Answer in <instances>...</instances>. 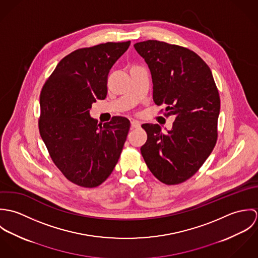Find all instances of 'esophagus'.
<instances>
[{
    "mask_svg": "<svg viewBox=\"0 0 258 258\" xmlns=\"http://www.w3.org/2000/svg\"><path fill=\"white\" fill-rule=\"evenodd\" d=\"M131 126H132V128H139L141 126V123L137 120H132L131 121Z\"/></svg>",
    "mask_w": 258,
    "mask_h": 258,
    "instance_id": "obj_1",
    "label": "esophagus"
}]
</instances>
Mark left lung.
Returning <instances> with one entry per match:
<instances>
[{
  "label": "left lung",
  "mask_w": 258,
  "mask_h": 258,
  "mask_svg": "<svg viewBox=\"0 0 258 258\" xmlns=\"http://www.w3.org/2000/svg\"><path fill=\"white\" fill-rule=\"evenodd\" d=\"M153 82V100L175 116L171 130L143 124L147 141L141 154L162 183L177 184L195 175L216 146L220 94L208 64L194 51L159 40L134 44Z\"/></svg>",
  "instance_id": "8db88e82"
}]
</instances>
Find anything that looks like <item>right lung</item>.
Masks as SVG:
<instances>
[{
  "label": "right lung",
  "mask_w": 258,
  "mask_h": 258,
  "mask_svg": "<svg viewBox=\"0 0 258 258\" xmlns=\"http://www.w3.org/2000/svg\"><path fill=\"white\" fill-rule=\"evenodd\" d=\"M130 41L79 48L63 57L43 85L39 133L48 153L68 180L94 187L117 164L130 121L115 116L100 126L89 110L107 95V76Z\"/></svg>",
  "instance_id": "right-lung-1"
}]
</instances>
